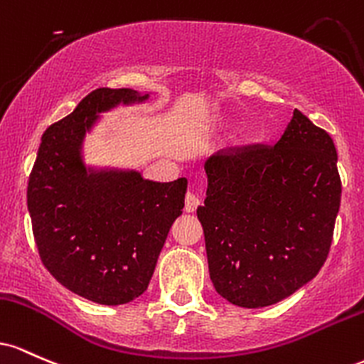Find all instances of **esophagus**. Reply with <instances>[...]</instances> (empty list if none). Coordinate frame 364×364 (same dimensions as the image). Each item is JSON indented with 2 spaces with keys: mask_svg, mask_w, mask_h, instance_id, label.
<instances>
[{
  "mask_svg": "<svg viewBox=\"0 0 364 364\" xmlns=\"http://www.w3.org/2000/svg\"><path fill=\"white\" fill-rule=\"evenodd\" d=\"M199 198H198V194H194V193H187L186 194V211L187 213H194L196 210H198V206H199Z\"/></svg>",
  "mask_w": 364,
  "mask_h": 364,
  "instance_id": "34e87169",
  "label": "esophagus"
}]
</instances>
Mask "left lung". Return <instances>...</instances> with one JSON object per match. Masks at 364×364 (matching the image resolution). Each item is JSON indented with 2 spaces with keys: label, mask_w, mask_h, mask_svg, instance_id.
Wrapping results in <instances>:
<instances>
[{
  "label": "left lung",
  "mask_w": 364,
  "mask_h": 364,
  "mask_svg": "<svg viewBox=\"0 0 364 364\" xmlns=\"http://www.w3.org/2000/svg\"><path fill=\"white\" fill-rule=\"evenodd\" d=\"M198 218L213 287L228 303L263 308L316 277L328 256L342 183L332 137L299 109L273 146L213 154Z\"/></svg>",
  "instance_id": "obj_1"
}]
</instances>
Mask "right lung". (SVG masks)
<instances>
[{"mask_svg":"<svg viewBox=\"0 0 364 364\" xmlns=\"http://www.w3.org/2000/svg\"><path fill=\"white\" fill-rule=\"evenodd\" d=\"M132 89L100 87L41 139L27 186L32 234L46 270L68 291L118 306L148 289L187 178L144 181L139 171L85 168L80 148L97 113L144 101Z\"/></svg>","mask_w":364,"mask_h":364,"instance_id":"add662e5","label":"right lung"}]
</instances>
